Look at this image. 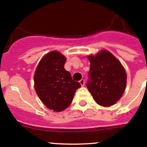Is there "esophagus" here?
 <instances>
[{
	"instance_id": "1",
	"label": "esophagus",
	"mask_w": 147,
	"mask_h": 147,
	"mask_svg": "<svg viewBox=\"0 0 147 147\" xmlns=\"http://www.w3.org/2000/svg\"><path fill=\"white\" fill-rule=\"evenodd\" d=\"M79 82H80V85H81L82 86H84V84H85V80H84V79H81V80H80Z\"/></svg>"
}]
</instances>
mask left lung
<instances>
[{"label": "left lung", "mask_w": 147, "mask_h": 147, "mask_svg": "<svg viewBox=\"0 0 147 147\" xmlns=\"http://www.w3.org/2000/svg\"><path fill=\"white\" fill-rule=\"evenodd\" d=\"M90 70L86 86L97 104L108 107L118 101L126 87L127 75L119 61L107 51L88 56Z\"/></svg>", "instance_id": "8db88e82"}]
</instances>
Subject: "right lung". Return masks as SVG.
Listing matches in <instances>:
<instances>
[{
    "mask_svg": "<svg viewBox=\"0 0 147 147\" xmlns=\"http://www.w3.org/2000/svg\"><path fill=\"white\" fill-rule=\"evenodd\" d=\"M66 61L60 53L52 51L42 58L34 74L36 92L45 105L54 111L68 108L81 86L64 69Z\"/></svg>",
    "mask_w": 147,
    "mask_h": 147,
    "instance_id": "1",
    "label": "right lung"
}]
</instances>
